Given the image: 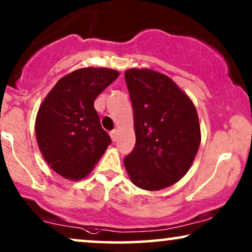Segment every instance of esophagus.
Segmentation results:
<instances>
[{
    "mask_svg": "<svg viewBox=\"0 0 252 252\" xmlns=\"http://www.w3.org/2000/svg\"><path fill=\"white\" fill-rule=\"evenodd\" d=\"M110 136H111L113 142H116V141L118 140V129L111 130V132H110Z\"/></svg>",
    "mask_w": 252,
    "mask_h": 252,
    "instance_id": "34e87169",
    "label": "esophagus"
}]
</instances>
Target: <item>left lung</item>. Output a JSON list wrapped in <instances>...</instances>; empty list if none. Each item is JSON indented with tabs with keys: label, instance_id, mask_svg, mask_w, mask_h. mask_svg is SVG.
Listing matches in <instances>:
<instances>
[{
	"label": "left lung",
	"instance_id": "obj_1",
	"mask_svg": "<svg viewBox=\"0 0 252 252\" xmlns=\"http://www.w3.org/2000/svg\"><path fill=\"white\" fill-rule=\"evenodd\" d=\"M126 85L133 105L135 147L124 159L130 181L144 190H160L190 168L201 144L194 103L167 75L128 68Z\"/></svg>",
	"mask_w": 252,
	"mask_h": 252
}]
</instances>
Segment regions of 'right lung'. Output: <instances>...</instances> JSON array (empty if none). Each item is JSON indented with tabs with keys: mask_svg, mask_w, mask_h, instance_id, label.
Listing matches in <instances>:
<instances>
[{
	"mask_svg": "<svg viewBox=\"0 0 252 252\" xmlns=\"http://www.w3.org/2000/svg\"><path fill=\"white\" fill-rule=\"evenodd\" d=\"M118 77V71L108 67L79 68L61 78L41 103L36 142L44 160L61 177L85 178L111 143L94 101Z\"/></svg>",
	"mask_w": 252,
	"mask_h": 252,
	"instance_id": "right-lung-1",
	"label": "right lung"
}]
</instances>
